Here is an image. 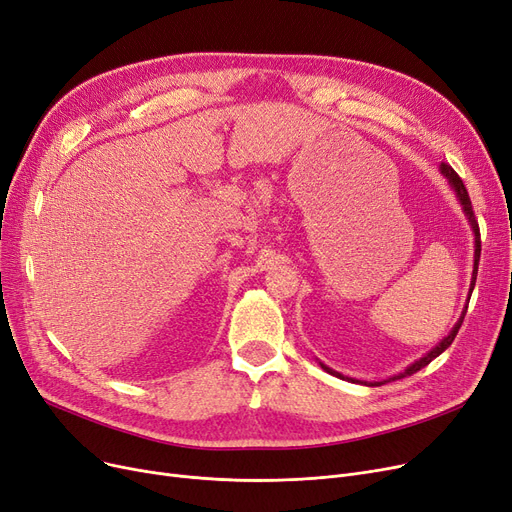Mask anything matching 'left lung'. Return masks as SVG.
<instances>
[{"label":"left lung","mask_w":512,"mask_h":512,"mask_svg":"<svg viewBox=\"0 0 512 512\" xmlns=\"http://www.w3.org/2000/svg\"><path fill=\"white\" fill-rule=\"evenodd\" d=\"M439 171L446 175V180L450 182V186H452V190L456 192V196H458V203L462 205V211H464V215H466V219H469V224H471V230H473V234H475V259H473V276H471V286H469V297H466V305H464V309H462V314H460V318H458V322L454 324V328L450 330V335L448 337H443L429 353H425L422 355L420 360H416L414 364H410L404 372H399V374H395V376H391V379H387V381H395V379H404V376H410V374H414V372H418L420 368H425L427 364H431L437 355H441L443 351H446L450 345H452V341L456 339V335H458V330H460V326H462V320H464V314H466V307H469V301H471V295H473V288H475V282H477V268H479V257H481V234H479V224H477V219H475V213H473V205H471V198H469V192H466V188H464V184H462V180L458 177V173L450 167V165H446V163H441L439 165ZM320 366H322V370H326L328 374H332V376H339V379H343V381H351V383H360V381H355V379H349V376H343L341 372H337V370H332V368H328L326 364H322L320 362ZM387 381H374V383H366L364 381V385H368V387H379V385H385Z\"/></svg>","instance_id":"left-lung-1"}]
</instances>
